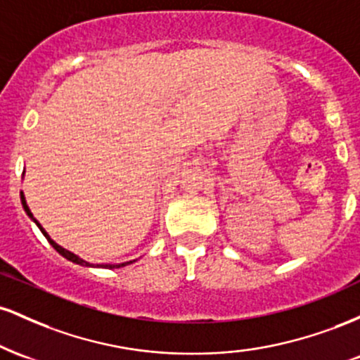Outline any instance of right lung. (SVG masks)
Returning <instances> with one entry per match:
<instances>
[{"mask_svg":"<svg viewBox=\"0 0 360 360\" xmlns=\"http://www.w3.org/2000/svg\"><path fill=\"white\" fill-rule=\"evenodd\" d=\"M22 205H23V210H25V213L28 214V218H30V220L34 221L37 226H39V229H40V232L44 233V237L47 238L49 243H51V245L53 247V249H56L57 252H59V254L62 255V257H65V259H68V260H71V262L77 264V266H84V267H103V269H118V267H125V266H128V264L135 262V260H128V262H122V264H93V262H88V260H84V259H82V257H79V255H76V254H74V252L68 250V249H64V247H60L59 243L52 240V238H51V235H49L47 232H45V230H44V226L40 225V223L37 221V218L34 217V214H32L30 208H28V205H27V200H25V196H23V193H22Z\"/></svg>","mask_w":360,"mask_h":360,"instance_id":"right-lung-1","label":"right lung"}]
</instances>
